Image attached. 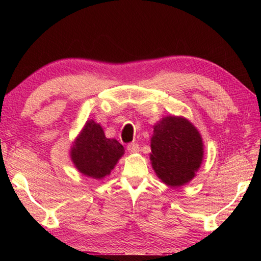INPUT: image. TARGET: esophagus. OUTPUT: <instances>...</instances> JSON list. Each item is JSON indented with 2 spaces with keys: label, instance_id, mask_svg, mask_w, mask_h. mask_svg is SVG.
<instances>
[{
  "label": "esophagus",
  "instance_id": "obj_1",
  "mask_svg": "<svg viewBox=\"0 0 261 261\" xmlns=\"http://www.w3.org/2000/svg\"><path fill=\"white\" fill-rule=\"evenodd\" d=\"M126 149L129 151V153L134 154V153H138L139 152V145L136 143H131L126 146Z\"/></svg>",
  "mask_w": 261,
  "mask_h": 261
}]
</instances>
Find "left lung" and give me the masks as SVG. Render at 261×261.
Segmentation results:
<instances>
[{
  "label": "left lung",
  "mask_w": 261,
  "mask_h": 261,
  "mask_svg": "<svg viewBox=\"0 0 261 261\" xmlns=\"http://www.w3.org/2000/svg\"><path fill=\"white\" fill-rule=\"evenodd\" d=\"M151 162L163 183L180 187L191 180L204 158L199 131L184 117L166 116L154 125Z\"/></svg>",
  "instance_id": "1"
}]
</instances>
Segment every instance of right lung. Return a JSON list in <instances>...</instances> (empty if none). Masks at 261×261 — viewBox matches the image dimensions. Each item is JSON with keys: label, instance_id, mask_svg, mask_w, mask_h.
Returning <instances> with one entry per match:
<instances>
[{"label": "right lung", "instance_id": "1", "mask_svg": "<svg viewBox=\"0 0 261 261\" xmlns=\"http://www.w3.org/2000/svg\"><path fill=\"white\" fill-rule=\"evenodd\" d=\"M123 154L124 147L116 139L106 138L101 125L90 120L74 139L70 156L79 173L101 179L110 174Z\"/></svg>", "mask_w": 261, "mask_h": 261}]
</instances>
